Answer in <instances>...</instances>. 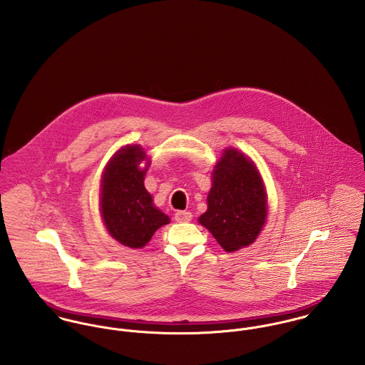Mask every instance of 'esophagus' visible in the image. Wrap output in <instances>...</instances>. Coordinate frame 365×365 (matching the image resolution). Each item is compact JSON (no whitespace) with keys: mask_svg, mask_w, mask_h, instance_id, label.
I'll return each instance as SVG.
<instances>
[{"mask_svg":"<svg viewBox=\"0 0 365 365\" xmlns=\"http://www.w3.org/2000/svg\"><path fill=\"white\" fill-rule=\"evenodd\" d=\"M174 219L180 223H184V222H190L192 219V213L188 212V210H177L174 213Z\"/></svg>","mask_w":365,"mask_h":365,"instance_id":"1","label":"esophagus"}]
</instances>
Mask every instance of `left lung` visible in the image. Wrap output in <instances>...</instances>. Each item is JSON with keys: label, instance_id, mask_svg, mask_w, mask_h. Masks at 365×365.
<instances>
[{"label": "left lung", "instance_id": "8db88e82", "mask_svg": "<svg viewBox=\"0 0 365 365\" xmlns=\"http://www.w3.org/2000/svg\"><path fill=\"white\" fill-rule=\"evenodd\" d=\"M267 219V194L255 163L236 149H226L212 171L208 209L200 216L226 252L252 245Z\"/></svg>", "mask_w": 365, "mask_h": 365}]
</instances>
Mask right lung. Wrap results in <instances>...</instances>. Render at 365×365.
I'll return each mask as SVG.
<instances>
[{"label":"right lung","mask_w":365,"mask_h":365,"mask_svg":"<svg viewBox=\"0 0 365 365\" xmlns=\"http://www.w3.org/2000/svg\"><path fill=\"white\" fill-rule=\"evenodd\" d=\"M142 160L147 161L143 169ZM149 164L143 148L128 145L110 157L101 180L100 205L105 227L115 240L130 249H142L158 227L170 223L145 188Z\"/></svg>","instance_id":"add662e5"}]
</instances>
